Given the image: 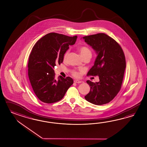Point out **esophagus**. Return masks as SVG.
<instances>
[{"mask_svg":"<svg viewBox=\"0 0 147 147\" xmlns=\"http://www.w3.org/2000/svg\"><path fill=\"white\" fill-rule=\"evenodd\" d=\"M74 82L76 83H83V81H79V80H74Z\"/></svg>","mask_w":147,"mask_h":147,"instance_id":"esophagus-1","label":"esophagus"}]
</instances>
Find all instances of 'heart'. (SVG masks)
<instances>
[{
  "instance_id": "obj_1",
  "label": "heart",
  "mask_w": 147,
  "mask_h": 147,
  "mask_svg": "<svg viewBox=\"0 0 147 147\" xmlns=\"http://www.w3.org/2000/svg\"><path fill=\"white\" fill-rule=\"evenodd\" d=\"M79 50L80 54H81V55L82 56L83 58L88 56H91V55H92L91 51L88 47H86V46H81L79 48ZM68 54H69V50H67L64 54V56H63V60L64 61H65L67 59ZM72 75H73L74 77L78 78L80 76V74L79 72L74 70V71H72Z\"/></svg>"
}]
</instances>
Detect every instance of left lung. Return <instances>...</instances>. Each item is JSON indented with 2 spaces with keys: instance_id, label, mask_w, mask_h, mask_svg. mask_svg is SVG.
Listing matches in <instances>:
<instances>
[{
  "instance_id": "left-lung-1",
  "label": "left lung",
  "mask_w": 147,
  "mask_h": 147,
  "mask_svg": "<svg viewBox=\"0 0 147 147\" xmlns=\"http://www.w3.org/2000/svg\"><path fill=\"white\" fill-rule=\"evenodd\" d=\"M83 38L98 54L87 76L98 75L100 80L96 83L86 81L90 91L85 99L96 105L107 104L121 89L126 68L124 51L114 39L105 33L85 36Z\"/></svg>"
}]
</instances>
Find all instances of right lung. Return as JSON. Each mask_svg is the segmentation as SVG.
Returning <instances> with one entry per match:
<instances>
[{"mask_svg":"<svg viewBox=\"0 0 147 147\" xmlns=\"http://www.w3.org/2000/svg\"><path fill=\"white\" fill-rule=\"evenodd\" d=\"M78 36L49 33L39 40L29 56L28 76L34 92L40 100L51 104L61 100L73 83L70 77L55 79L54 68L63 61L69 45L75 44Z\"/></svg>","mask_w":147,"mask_h":147,"instance_id":"right-lung-1","label":"right lung"}]
</instances>
